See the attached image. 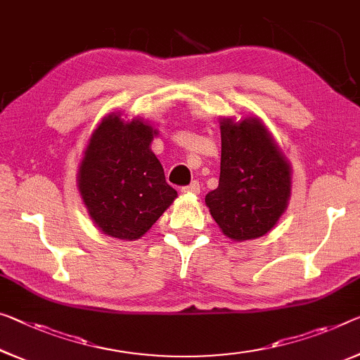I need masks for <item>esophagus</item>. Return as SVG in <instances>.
I'll use <instances>...</instances> for the list:
<instances>
[{
    "label": "esophagus",
    "mask_w": 360,
    "mask_h": 360,
    "mask_svg": "<svg viewBox=\"0 0 360 360\" xmlns=\"http://www.w3.org/2000/svg\"><path fill=\"white\" fill-rule=\"evenodd\" d=\"M199 190H201V186H199V181L198 180L191 181V184L188 185V186L181 188V191H184V193H195V195H198Z\"/></svg>",
    "instance_id": "esophagus-1"
}]
</instances>
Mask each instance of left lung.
<instances>
[{"mask_svg": "<svg viewBox=\"0 0 360 360\" xmlns=\"http://www.w3.org/2000/svg\"><path fill=\"white\" fill-rule=\"evenodd\" d=\"M219 186L206 195L217 225L231 240L267 233L288 206L290 165L261 120L224 119Z\"/></svg>", "mask_w": 360, "mask_h": 360, "instance_id": "1", "label": "left lung"}]
</instances>
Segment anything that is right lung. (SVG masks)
Returning <instances> with one entry per match:
<instances>
[{
    "mask_svg": "<svg viewBox=\"0 0 360 360\" xmlns=\"http://www.w3.org/2000/svg\"><path fill=\"white\" fill-rule=\"evenodd\" d=\"M154 134L140 119L124 122L117 114L104 117L93 131L79 170V190L103 233L136 240L176 198L149 148Z\"/></svg>",
    "mask_w": 360,
    "mask_h": 360,
    "instance_id": "obj_1",
    "label": "right lung"
}]
</instances>
